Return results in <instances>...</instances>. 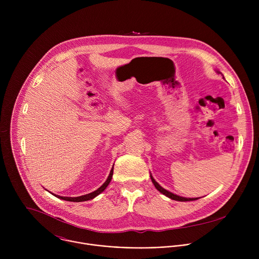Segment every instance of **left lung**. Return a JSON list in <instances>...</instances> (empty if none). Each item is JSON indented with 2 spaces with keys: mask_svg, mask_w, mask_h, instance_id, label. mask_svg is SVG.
Masks as SVG:
<instances>
[{
  "mask_svg": "<svg viewBox=\"0 0 259 259\" xmlns=\"http://www.w3.org/2000/svg\"><path fill=\"white\" fill-rule=\"evenodd\" d=\"M217 72H219V71H217ZM151 179H152V181H153V183H154V186L156 187V189H157L160 193H162L163 195H165L166 197H168V198H170V199H172V200L180 201V202H187V201H195V200H198V198H183V197L174 195V194H172L171 192H169V191L163 189V188L160 186V184L154 179V177L152 176V174H151Z\"/></svg>",
  "mask_w": 259,
  "mask_h": 259,
  "instance_id": "left-lung-1",
  "label": "left lung"
}]
</instances>
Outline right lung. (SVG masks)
I'll return each instance as SVG.
<instances>
[{
    "label": "right lung",
    "mask_w": 259,
    "mask_h": 259,
    "mask_svg": "<svg viewBox=\"0 0 259 259\" xmlns=\"http://www.w3.org/2000/svg\"><path fill=\"white\" fill-rule=\"evenodd\" d=\"M113 173H114V167L112 168V170H110V172H109V175H108L107 179L105 180V182L102 184V186H101L99 189H97L96 191H94V192H92V193H90V194H87V195H84V196H80V197H75V198H71V197H61V196L54 195V194H52V193H51V194H52V195H54L55 197H57V198L61 199V200L69 201V202H84V201L92 200V199H94L95 197H97L99 194H101V193L106 189V187H107L108 184H109L110 180H112Z\"/></svg>",
    "instance_id": "right-lung-1"
}]
</instances>
